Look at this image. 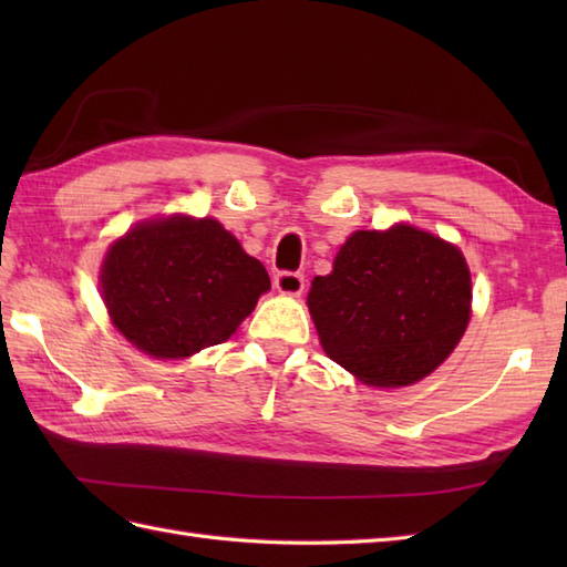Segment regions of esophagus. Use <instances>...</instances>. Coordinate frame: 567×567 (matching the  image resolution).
Here are the masks:
<instances>
[{"instance_id":"1","label":"esophagus","mask_w":567,"mask_h":567,"mask_svg":"<svg viewBox=\"0 0 567 567\" xmlns=\"http://www.w3.org/2000/svg\"><path fill=\"white\" fill-rule=\"evenodd\" d=\"M275 290L282 292V295H290L297 297L305 292V275L302 272H290V270H282L275 275Z\"/></svg>"}]
</instances>
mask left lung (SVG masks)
Here are the masks:
<instances>
[{"instance_id":"obj_1","label":"left lung","mask_w":567,"mask_h":567,"mask_svg":"<svg viewBox=\"0 0 567 567\" xmlns=\"http://www.w3.org/2000/svg\"><path fill=\"white\" fill-rule=\"evenodd\" d=\"M470 270L445 240L400 224L355 231L307 305L323 351L358 380L402 388L451 355L470 319Z\"/></svg>"}]
</instances>
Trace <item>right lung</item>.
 Listing matches in <instances>:
<instances>
[{
    "instance_id": "right-lung-1",
    "label": "right lung",
    "mask_w": 567,
    "mask_h": 567,
    "mask_svg": "<svg viewBox=\"0 0 567 567\" xmlns=\"http://www.w3.org/2000/svg\"><path fill=\"white\" fill-rule=\"evenodd\" d=\"M268 270L214 219H158L118 238L102 265L114 327L153 358H185L224 343L258 297Z\"/></svg>"
}]
</instances>
